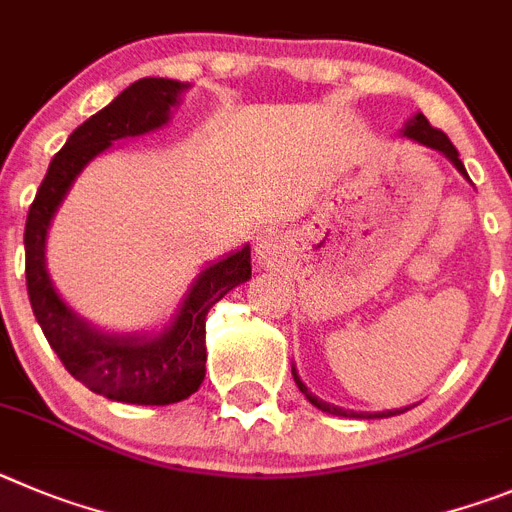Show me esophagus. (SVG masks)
Listing matches in <instances>:
<instances>
[{
    "label": "esophagus",
    "mask_w": 512,
    "mask_h": 512,
    "mask_svg": "<svg viewBox=\"0 0 512 512\" xmlns=\"http://www.w3.org/2000/svg\"><path fill=\"white\" fill-rule=\"evenodd\" d=\"M257 255H260L265 262H273V257H275L273 234H262L260 242H257Z\"/></svg>",
    "instance_id": "1"
}]
</instances>
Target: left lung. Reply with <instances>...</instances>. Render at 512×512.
<instances>
[{
    "instance_id": "left-lung-1",
    "label": "left lung",
    "mask_w": 512,
    "mask_h": 512,
    "mask_svg": "<svg viewBox=\"0 0 512 512\" xmlns=\"http://www.w3.org/2000/svg\"><path fill=\"white\" fill-rule=\"evenodd\" d=\"M403 135H405V137H411V140H416V142H421V145H426V147H434V150H439V153H444L446 158L451 160V163L457 165L459 173H462L464 178H469V176H467V170H464V165H462V160H459L457 147L451 145V140H449V137L444 135V132L436 130V127H431V122H428V119L423 117V114H416V117H413L411 122L405 124ZM293 380H296L298 390H301V393L306 395L308 400H311V405H316V408H319V411L331 413V416H344V418H390V416H398V413H405V411H408V408H395V411H382V413H357V411H344V408H336V405L324 403V400H319V398H316V395L308 393V388H306V385H303V382H301V377H298L296 367H293Z\"/></svg>"
}]
</instances>
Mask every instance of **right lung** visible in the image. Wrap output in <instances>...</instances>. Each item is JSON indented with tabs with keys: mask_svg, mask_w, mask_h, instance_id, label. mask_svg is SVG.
I'll return each instance as SVG.
<instances>
[{
	"mask_svg": "<svg viewBox=\"0 0 512 512\" xmlns=\"http://www.w3.org/2000/svg\"><path fill=\"white\" fill-rule=\"evenodd\" d=\"M188 89L170 78H140L86 119L50 160L25 224V278L35 319L66 370L109 400L135 405L181 403L206 375V313L252 275L250 247L214 262L196 278L176 321L158 336L104 334L86 324L55 293L45 270V237L76 176L112 142L163 127Z\"/></svg>",
	"mask_w": 512,
	"mask_h": 512,
	"instance_id": "obj_1",
	"label": "right lung"
}]
</instances>
